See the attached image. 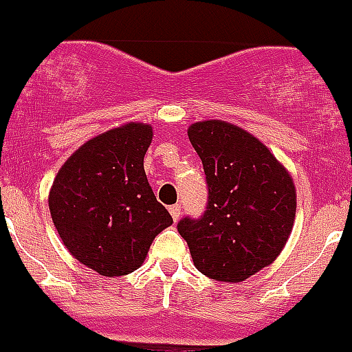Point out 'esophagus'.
I'll return each instance as SVG.
<instances>
[{"mask_svg":"<svg viewBox=\"0 0 352 352\" xmlns=\"http://www.w3.org/2000/svg\"><path fill=\"white\" fill-rule=\"evenodd\" d=\"M169 212H171V215H173V221L177 222V219H179V215H181V205L179 204L171 205V207H169Z\"/></svg>","mask_w":352,"mask_h":352,"instance_id":"obj_1","label":"esophagus"}]
</instances>
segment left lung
I'll return each mask as SVG.
<instances>
[{
	"instance_id": "8db88e82",
	"label": "left lung",
	"mask_w": 352,
	"mask_h": 352,
	"mask_svg": "<svg viewBox=\"0 0 352 352\" xmlns=\"http://www.w3.org/2000/svg\"><path fill=\"white\" fill-rule=\"evenodd\" d=\"M207 181V207L177 222L195 267L221 283H241L286 246L296 215L293 177L248 131L219 120L188 128Z\"/></svg>"
}]
</instances>
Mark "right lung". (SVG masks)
<instances>
[{
  "label": "right lung",
  "instance_id": "right-lung-1",
  "mask_svg": "<svg viewBox=\"0 0 352 352\" xmlns=\"http://www.w3.org/2000/svg\"><path fill=\"white\" fill-rule=\"evenodd\" d=\"M152 126L128 123L83 144L50 193L54 228L78 262L106 277L126 276L173 217L148 184L144 157Z\"/></svg>",
  "mask_w": 352,
  "mask_h": 352
}]
</instances>
